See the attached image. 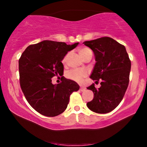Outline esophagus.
<instances>
[{"label":"esophagus","instance_id":"1","mask_svg":"<svg viewBox=\"0 0 147 147\" xmlns=\"http://www.w3.org/2000/svg\"><path fill=\"white\" fill-rule=\"evenodd\" d=\"M80 90L82 91V92H84V91L86 90V88H84L83 86H82L80 88Z\"/></svg>","mask_w":147,"mask_h":147}]
</instances>
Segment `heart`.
I'll use <instances>...</instances> for the list:
<instances>
[{
  "instance_id": "1",
  "label": "heart",
  "mask_w": 147,
  "mask_h": 147,
  "mask_svg": "<svg viewBox=\"0 0 147 147\" xmlns=\"http://www.w3.org/2000/svg\"><path fill=\"white\" fill-rule=\"evenodd\" d=\"M91 50L89 48H86V47H82V48H79L78 49V52L79 56L82 57V59L84 58L88 53L90 52ZM67 57L65 56L63 58V63H65L67 60ZM88 75V72L86 70H83V69H81V70H72L68 73V77L70 78L72 80L75 81L77 82H83L84 79Z\"/></svg>"
}]
</instances>
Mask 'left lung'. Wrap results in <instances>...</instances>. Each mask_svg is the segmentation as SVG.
<instances>
[{
    "mask_svg": "<svg viewBox=\"0 0 147 147\" xmlns=\"http://www.w3.org/2000/svg\"><path fill=\"white\" fill-rule=\"evenodd\" d=\"M94 52L96 63L90 78L102 79L101 86L95 84L87 88L94 93L87 103L90 110L97 113H107L114 110L122 100L129 86L131 61L124 45L110 37H102L84 42Z\"/></svg>",
    "mask_w": 147,
    "mask_h": 147,
    "instance_id": "8db88e82",
    "label": "left lung"
}]
</instances>
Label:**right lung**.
Returning a JSON list of instances; mask_svg holds the SVG:
<instances>
[{"mask_svg":"<svg viewBox=\"0 0 147 147\" xmlns=\"http://www.w3.org/2000/svg\"><path fill=\"white\" fill-rule=\"evenodd\" d=\"M78 44L45 40L29 45L21 55L18 61L21 90L30 106L40 114L55 117L62 113L72 92L79 89L75 82L63 76L60 84L51 83L52 77L63 75L61 61Z\"/></svg>","mask_w":147,"mask_h":147,"instance_id":"1","label":"right lung"}]
</instances>
